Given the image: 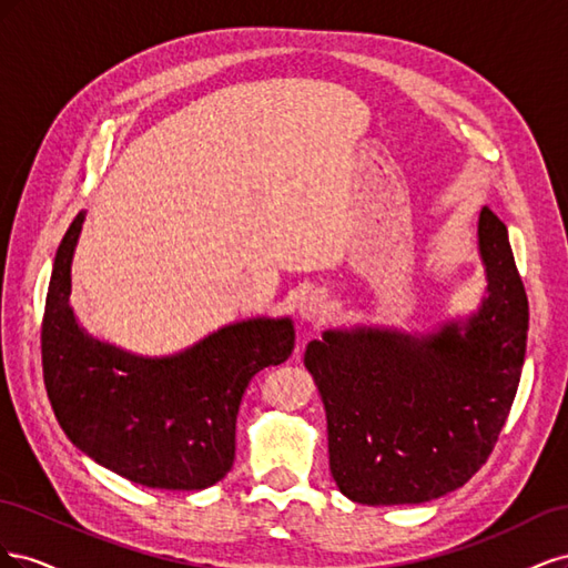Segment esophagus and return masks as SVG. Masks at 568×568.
<instances>
[{"label":"esophagus","instance_id":"34e87169","mask_svg":"<svg viewBox=\"0 0 568 568\" xmlns=\"http://www.w3.org/2000/svg\"><path fill=\"white\" fill-rule=\"evenodd\" d=\"M326 307H329V301H326L324 291H307V294L298 303V315L307 322H315V320L324 317Z\"/></svg>","mask_w":568,"mask_h":568}]
</instances>
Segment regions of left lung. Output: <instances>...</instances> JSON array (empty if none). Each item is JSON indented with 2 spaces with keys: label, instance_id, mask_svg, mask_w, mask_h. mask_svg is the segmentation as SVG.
<instances>
[{
  "label": "left lung",
  "instance_id": "1",
  "mask_svg": "<svg viewBox=\"0 0 568 568\" xmlns=\"http://www.w3.org/2000/svg\"><path fill=\"white\" fill-rule=\"evenodd\" d=\"M488 296L467 322L412 336L329 329L305 348L326 409L329 469L359 505H419L484 467L517 395L528 298L490 209L478 217Z\"/></svg>",
  "mask_w": 568,
  "mask_h": 568
}]
</instances>
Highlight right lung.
Wrapping results in <instances>:
<instances>
[{
  "instance_id": "add662e5",
  "label": "right lung",
  "mask_w": 568,
  "mask_h": 568,
  "mask_svg": "<svg viewBox=\"0 0 568 568\" xmlns=\"http://www.w3.org/2000/svg\"><path fill=\"white\" fill-rule=\"evenodd\" d=\"M84 213L68 227L42 317V372L51 409L73 445L146 488L203 490L232 469L242 395L253 376L294 351L288 317L222 326L170 357H140L84 334L71 263Z\"/></svg>"
}]
</instances>
